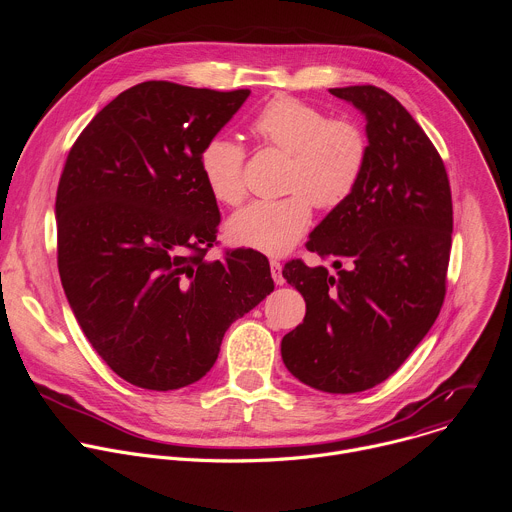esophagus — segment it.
<instances>
[{
	"instance_id": "esophagus-1",
	"label": "esophagus",
	"mask_w": 512,
	"mask_h": 512,
	"mask_svg": "<svg viewBox=\"0 0 512 512\" xmlns=\"http://www.w3.org/2000/svg\"><path fill=\"white\" fill-rule=\"evenodd\" d=\"M269 265H271V277H273V281H275L277 285H283V283H285V277H283V273H281V263H279V261H271Z\"/></svg>"
}]
</instances>
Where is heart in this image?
<instances>
[{
    "label": "heart",
    "mask_w": 512,
    "mask_h": 512,
    "mask_svg": "<svg viewBox=\"0 0 512 512\" xmlns=\"http://www.w3.org/2000/svg\"><path fill=\"white\" fill-rule=\"evenodd\" d=\"M253 133L289 154L283 198L255 200L225 225L231 245L279 257L312 225V204L336 208L356 190L369 158L360 125L330 119L322 109L294 97L271 99L253 119ZM243 145L225 133L208 137L198 156L200 176L214 200L239 204L245 196Z\"/></svg>",
    "instance_id": "heart-1"
}]
</instances>
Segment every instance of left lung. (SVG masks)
Listing matches in <instances>:
<instances>
[{"label":"left lung","mask_w":512,"mask_h":512,"mask_svg":"<svg viewBox=\"0 0 512 512\" xmlns=\"http://www.w3.org/2000/svg\"><path fill=\"white\" fill-rule=\"evenodd\" d=\"M367 121L369 158L352 196L310 233L308 249L336 273L296 259L283 277L306 300L283 336L287 371L324 393H358L389 379L433 326L446 296L452 192L444 162L387 91L330 89Z\"/></svg>","instance_id":"left-lung-1"}]
</instances>
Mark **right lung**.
<instances>
[{
  "label": "right lung",
  "mask_w": 512,
  "mask_h": 512,
  "mask_svg": "<svg viewBox=\"0 0 512 512\" xmlns=\"http://www.w3.org/2000/svg\"><path fill=\"white\" fill-rule=\"evenodd\" d=\"M251 91L135 85L85 127L56 192L58 271L81 330L127 383L200 381L273 279L257 251L204 259L221 223L198 156Z\"/></svg>",
  "instance_id": "add662e5"
}]
</instances>
